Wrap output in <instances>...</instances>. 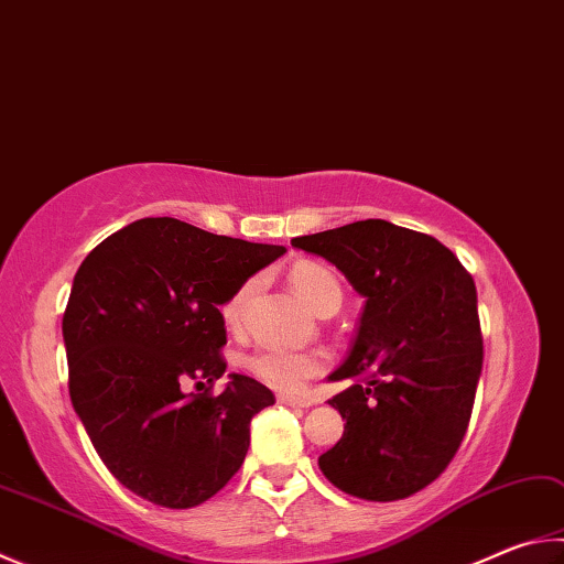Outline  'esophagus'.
<instances>
[{
  "mask_svg": "<svg viewBox=\"0 0 564 564\" xmlns=\"http://www.w3.org/2000/svg\"><path fill=\"white\" fill-rule=\"evenodd\" d=\"M279 404H285V406H311L308 399L303 397H293V394H279Z\"/></svg>",
  "mask_w": 564,
  "mask_h": 564,
  "instance_id": "1",
  "label": "esophagus"
}]
</instances>
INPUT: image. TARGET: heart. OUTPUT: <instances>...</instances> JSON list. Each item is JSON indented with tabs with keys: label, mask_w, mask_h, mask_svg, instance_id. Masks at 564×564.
I'll return each instance as SVG.
<instances>
[{
	"label": "heart",
	"mask_w": 564,
	"mask_h": 564,
	"mask_svg": "<svg viewBox=\"0 0 564 564\" xmlns=\"http://www.w3.org/2000/svg\"><path fill=\"white\" fill-rule=\"evenodd\" d=\"M295 293L311 305L317 315H333L343 305V285L337 275L327 265L317 261H299L289 273ZM256 291V281H243L221 305V317L229 327H237L243 317V311ZM327 367V357L315 350H291V347L263 345L247 357V370L283 392H299V389L323 375Z\"/></svg>",
	"instance_id": "heart-1"
}]
</instances>
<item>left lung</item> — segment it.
Wrapping results in <instances>:
<instances>
[{"label": "left lung", "mask_w": 564, "mask_h": 564, "mask_svg": "<svg viewBox=\"0 0 564 564\" xmlns=\"http://www.w3.org/2000/svg\"><path fill=\"white\" fill-rule=\"evenodd\" d=\"M291 243L365 295L350 355L330 375L352 380L327 402L345 432L317 466L355 498L414 496L444 474L468 429L484 367L476 283L442 241L384 219Z\"/></svg>", "instance_id": "8db88e82"}]
</instances>
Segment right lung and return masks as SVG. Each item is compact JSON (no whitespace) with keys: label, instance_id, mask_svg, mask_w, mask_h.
I'll use <instances>...</instances> for the list:
<instances>
[{"label":"right lung","instance_id":"right-lung-1","mask_svg":"<svg viewBox=\"0 0 564 564\" xmlns=\"http://www.w3.org/2000/svg\"><path fill=\"white\" fill-rule=\"evenodd\" d=\"M281 253L148 217L80 263L64 313L68 394L100 460L135 496L194 508L241 468L251 419L275 397L247 375L212 394L227 372L219 305ZM187 383L203 392L184 393Z\"/></svg>","mask_w":564,"mask_h":564}]
</instances>
